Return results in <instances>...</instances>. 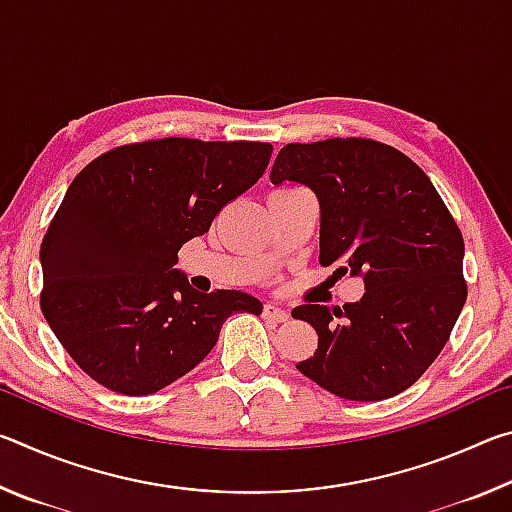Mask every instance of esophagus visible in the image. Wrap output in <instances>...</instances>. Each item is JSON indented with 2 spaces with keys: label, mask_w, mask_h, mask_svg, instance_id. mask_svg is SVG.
<instances>
[{
  "label": "esophagus",
  "mask_w": 512,
  "mask_h": 512,
  "mask_svg": "<svg viewBox=\"0 0 512 512\" xmlns=\"http://www.w3.org/2000/svg\"><path fill=\"white\" fill-rule=\"evenodd\" d=\"M262 316L268 318V320H275V323H284V320L289 318L287 311L280 309L277 305H273V302H266L264 309H262Z\"/></svg>",
  "instance_id": "1"
}]
</instances>
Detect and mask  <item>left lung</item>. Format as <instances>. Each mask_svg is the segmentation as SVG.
<instances>
[{
	"label": "left lung",
	"instance_id": "obj_1",
	"mask_svg": "<svg viewBox=\"0 0 512 512\" xmlns=\"http://www.w3.org/2000/svg\"><path fill=\"white\" fill-rule=\"evenodd\" d=\"M271 183L316 194L318 262L366 284L343 309L291 311L318 334V350L298 370L352 402L406 391L445 348L467 298L461 230L429 176L393 146L334 137L284 146Z\"/></svg>",
	"mask_w": 512,
	"mask_h": 512
}]
</instances>
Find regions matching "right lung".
Wrapping results in <instances>:
<instances>
[{
	"label": "right lung",
	"instance_id": "right-lung-1",
	"mask_svg": "<svg viewBox=\"0 0 512 512\" xmlns=\"http://www.w3.org/2000/svg\"><path fill=\"white\" fill-rule=\"evenodd\" d=\"M271 153L164 137L103 153L74 178L42 239L40 307L85 375L115 393H158L210 354L225 318L262 314L255 296L201 293L173 266Z\"/></svg>",
	"mask_w": 512,
	"mask_h": 512
}]
</instances>
